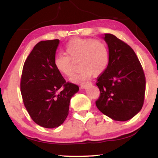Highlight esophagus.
<instances>
[{
    "label": "esophagus",
    "mask_w": 158,
    "mask_h": 158,
    "mask_svg": "<svg viewBox=\"0 0 158 158\" xmlns=\"http://www.w3.org/2000/svg\"><path fill=\"white\" fill-rule=\"evenodd\" d=\"M91 84L90 83H89V82H88V83H85V84H82L81 85V89H84V88H86L88 86H89V85H90Z\"/></svg>",
    "instance_id": "esophagus-1"
}]
</instances>
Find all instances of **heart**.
Segmentation results:
<instances>
[{"label":"heart","mask_w":158,"mask_h":158,"mask_svg":"<svg viewBox=\"0 0 158 158\" xmlns=\"http://www.w3.org/2000/svg\"><path fill=\"white\" fill-rule=\"evenodd\" d=\"M65 55L54 59V66L60 73L68 77L74 74V63L78 62L79 73L72 79L74 83L85 81L94 75L104 72L109 63V51L101 40L75 38L70 40L65 48Z\"/></svg>","instance_id":"heart-1"}]
</instances>
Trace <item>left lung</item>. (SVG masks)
<instances>
[{
    "label": "left lung",
    "instance_id": "1",
    "mask_svg": "<svg viewBox=\"0 0 158 158\" xmlns=\"http://www.w3.org/2000/svg\"><path fill=\"white\" fill-rule=\"evenodd\" d=\"M109 63L97 79L100 97L97 108L114 121L125 122L141 110L146 81L144 71L133 50L115 36L104 34Z\"/></svg>",
    "mask_w": 158,
    "mask_h": 158
}]
</instances>
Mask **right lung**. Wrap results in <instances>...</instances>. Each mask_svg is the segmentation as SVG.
Returning <instances> with one entry per match:
<instances>
[{
    "label": "right lung",
    "mask_w": 158,
    "mask_h": 158,
    "mask_svg": "<svg viewBox=\"0 0 158 158\" xmlns=\"http://www.w3.org/2000/svg\"><path fill=\"white\" fill-rule=\"evenodd\" d=\"M59 40L38 43L25 61L21 81L23 103L33 121L46 128L61 126L78 85L65 81L54 66ZM62 89L61 91L60 90Z\"/></svg>",
    "instance_id": "obj_1"
}]
</instances>
